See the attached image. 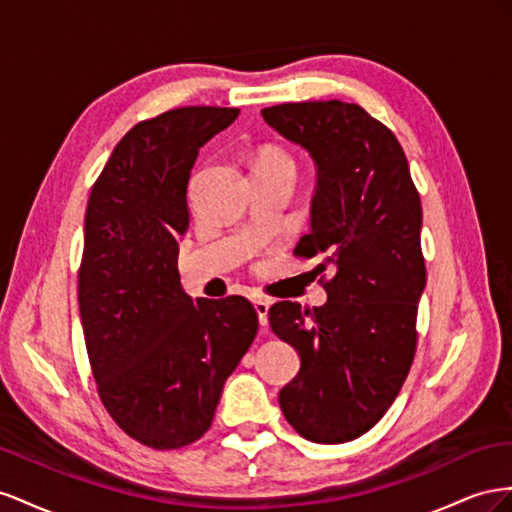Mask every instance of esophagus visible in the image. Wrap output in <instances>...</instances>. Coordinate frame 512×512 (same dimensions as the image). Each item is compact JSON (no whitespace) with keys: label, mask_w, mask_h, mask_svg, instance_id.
I'll return each instance as SVG.
<instances>
[{"label":"esophagus","mask_w":512,"mask_h":512,"mask_svg":"<svg viewBox=\"0 0 512 512\" xmlns=\"http://www.w3.org/2000/svg\"><path fill=\"white\" fill-rule=\"evenodd\" d=\"M255 306V313L259 317V326H268V309H270V302L268 300H255L253 302Z\"/></svg>","instance_id":"esophagus-1"}]
</instances>
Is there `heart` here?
I'll use <instances>...</instances> for the list:
<instances>
[{
  "label": "heart",
  "mask_w": 512,
  "mask_h": 512,
  "mask_svg": "<svg viewBox=\"0 0 512 512\" xmlns=\"http://www.w3.org/2000/svg\"><path fill=\"white\" fill-rule=\"evenodd\" d=\"M257 169H291L294 171V160H291L283 150L268 148L261 152L257 160Z\"/></svg>",
  "instance_id": "b5f03b06"
}]
</instances>
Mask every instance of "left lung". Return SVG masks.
<instances>
[{
  "label": "left lung",
  "mask_w": 512,
  "mask_h": 512,
  "mask_svg": "<svg viewBox=\"0 0 512 512\" xmlns=\"http://www.w3.org/2000/svg\"><path fill=\"white\" fill-rule=\"evenodd\" d=\"M261 115L313 158L311 231L296 255H321L319 272H334L326 304L268 311L272 332L300 354L279 403L306 440L349 442L386 414L412 367L427 283L420 197L397 137L354 102H285Z\"/></svg>",
  "instance_id": "obj_1"
}]
</instances>
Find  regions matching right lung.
<instances>
[{
  "label": "right lung",
  "mask_w": 512,
  "mask_h": 512,
  "mask_svg": "<svg viewBox=\"0 0 512 512\" xmlns=\"http://www.w3.org/2000/svg\"><path fill=\"white\" fill-rule=\"evenodd\" d=\"M238 113L182 107L139 122L115 145L87 201L79 270L87 356L111 418L156 450L210 429L259 326L246 298L193 300L178 274L195 160Z\"/></svg>",
  "instance_id": "add662e5"
}]
</instances>
